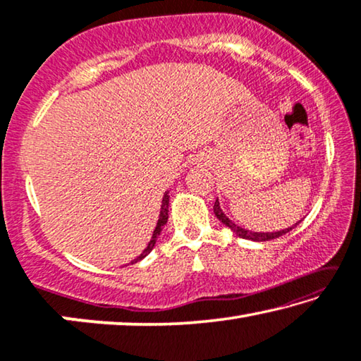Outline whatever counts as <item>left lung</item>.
<instances>
[{"instance_id": "1", "label": "left lung", "mask_w": 361, "mask_h": 361, "mask_svg": "<svg viewBox=\"0 0 361 361\" xmlns=\"http://www.w3.org/2000/svg\"><path fill=\"white\" fill-rule=\"evenodd\" d=\"M214 214L217 215V219L220 220V222H222L224 225H227L228 228H232L233 233H235L236 236H240V238H245V240H252V241H267V240H274V238H279V236L285 235V233L290 232V230L293 228V227H290V228L281 230V232H272V233H269V232H267V233L250 232V230H245V228H241V227H236V225H235L233 222H230L227 215H225V214L222 212V209H220L219 201H215V204H214Z\"/></svg>"}]
</instances>
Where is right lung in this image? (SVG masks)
<instances>
[{
    "instance_id": "1",
    "label": "right lung",
    "mask_w": 361,
    "mask_h": 361,
    "mask_svg": "<svg viewBox=\"0 0 361 361\" xmlns=\"http://www.w3.org/2000/svg\"><path fill=\"white\" fill-rule=\"evenodd\" d=\"M166 220H169V191H166L165 195H164V199H162V207H160V215H159V222H157V225H155L154 235H152V238H150V241H149L147 248L144 250V251L141 252V256H137L136 259H134L133 262L141 261L142 257H146V256L149 255V252L152 251V248L155 246V241H157V236L160 235V232H162V227H164V225L166 224Z\"/></svg>"
}]
</instances>
